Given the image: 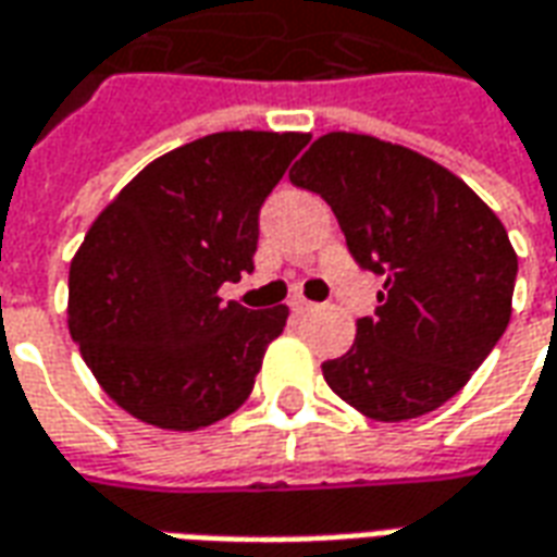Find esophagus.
<instances>
[{"label": "esophagus", "mask_w": 557, "mask_h": 557, "mask_svg": "<svg viewBox=\"0 0 557 557\" xmlns=\"http://www.w3.org/2000/svg\"><path fill=\"white\" fill-rule=\"evenodd\" d=\"M292 313H298V317H305L310 310H317V305H310L307 298H292Z\"/></svg>", "instance_id": "esophagus-1"}]
</instances>
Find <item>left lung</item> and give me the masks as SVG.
Returning <instances> with one entry per match:
<instances>
[{
	"instance_id": "1",
	"label": "left lung",
	"mask_w": 557,
	"mask_h": 557,
	"mask_svg": "<svg viewBox=\"0 0 557 557\" xmlns=\"http://www.w3.org/2000/svg\"><path fill=\"white\" fill-rule=\"evenodd\" d=\"M289 181L325 198L356 262L386 277L376 317L322 364L329 388L376 422L437 410L512 317L519 256L504 223L441 162L359 132L317 138Z\"/></svg>"
}]
</instances>
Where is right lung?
Returning a JSON list of instances; mask_svg holds the SVG:
<instances>
[{
	"label": "right lung",
	"instance_id": "right-lung-1",
	"mask_svg": "<svg viewBox=\"0 0 557 557\" xmlns=\"http://www.w3.org/2000/svg\"><path fill=\"white\" fill-rule=\"evenodd\" d=\"M305 132H216L153 159L92 220L69 268V332L104 395L165 431L250 398L289 307L247 310L220 286L252 271L259 208Z\"/></svg>",
	"mask_w": 557,
	"mask_h": 557
}]
</instances>
